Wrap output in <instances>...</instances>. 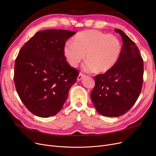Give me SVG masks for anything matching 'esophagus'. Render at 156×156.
<instances>
[{
  "mask_svg": "<svg viewBox=\"0 0 156 156\" xmlns=\"http://www.w3.org/2000/svg\"><path fill=\"white\" fill-rule=\"evenodd\" d=\"M84 76H85L84 74H83L82 73H80L79 75H78V78H77V80H78V81H80V80H82V78H83Z\"/></svg>",
  "mask_w": 156,
  "mask_h": 156,
  "instance_id": "esophagus-1",
  "label": "esophagus"
}]
</instances>
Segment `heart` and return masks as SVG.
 Here are the masks:
<instances>
[{
	"label": "heart",
	"mask_w": 156,
	"mask_h": 156,
	"mask_svg": "<svg viewBox=\"0 0 156 156\" xmlns=\"http://www.w3.org/2000/svg\"><path fill=\"white\" fill-rule=\"evenodd\" d=\"M73 43L67 42L63 48L66 60L76 67L84 58L86 71L105 73L117 63L122 50L119 40L113 34L90 30L80 32L73 38Z\"/></svg>",
	"instance_id": "obj_1"
}]
</instances>
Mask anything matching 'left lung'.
<instances>
[{"label": "left lung", "instance_id": "1", "mask_svg": "<svg viewBox=\"0 0 156 156\" xmlns=\"http://www.w3.org/2000/svg\"><path fill=\"white\" fill-rule=\"evenodd\" d=\"M123 41L115 66L94 77L90 94L97 112L107 117H118L129 111L140 96L143 78V60L136 44L122 30L116 29Z\"/></svg>", "mask_w": 156, "mask_h": 156}]
</instances>
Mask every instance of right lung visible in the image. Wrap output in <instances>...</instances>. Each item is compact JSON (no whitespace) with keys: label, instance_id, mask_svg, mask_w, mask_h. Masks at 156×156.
Instances as JSON below:
<instances>
[{"label":"right lung","instance_id":"1","mask_svg":"<svg viewBox=\"0 0 156 156\" xmlns=\"http://www.w3.org/2000/svg\"><path fill=\"white\" fill-rule=\"evenodd\" d=\"M76 32L46 30L22 46L15 63L14 82L26 108L41 118L56 115L66 101L79 73L63 53L67 40Z\"/></svg>","mask_w":156,"mask_h":156}]
</instances>
